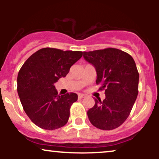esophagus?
Instances as JSON below:
<instances>
[{
  "instance_id": "34e87169",
  "label": "esophagus",
  "mask_w": 159,
  "mask_h": 159,
  "mask_svg": "<svg viewBox=\"0 0 159 159\" xmlns=\"http://www.w3.org/2000/svg\"><path fill=\"white\" fill-rule=\"evenodd\" d=\"M85 98V95L84 94H78V98L79 99H82V98Z\"/></svg>"
}]
</instances>
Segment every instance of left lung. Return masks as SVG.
Returning a JSON list of instances; mask_svg holds the SVG:
<instances>
[{"label":"left lung","instance_id":"8db88e82","mask_svg":"<svg viewBox=\"0 0 159 159\" xmlns=\"http://www.w3.org/2000/svg\"><path fill=\"white\" fill-rule=\"evenodd\" d=\"M84 58L95 67L96 84L105 90L103 101L95 98L87 111L90 123L102 130L121 125L130 114L138 93L139 73L132 57L117 48L84 52Z\"/></svg>","mask_w":159,"mask_h":159}]
</instances>
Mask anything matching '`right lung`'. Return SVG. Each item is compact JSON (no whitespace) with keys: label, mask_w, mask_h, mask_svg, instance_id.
<instances>
[{"label":"right lung","mask_w":159,"mask_h":159,"mask_svg":"<svg viewBox=\"0 0 159 159\" xmlns=\"http://www.w3.org/2000/svg\"><path fill=\"white\" fill-rule=\"evenodd\" d=\"M82 52L44 48L25 62L17 78V90L24 111L39 128L54 130L68 122L71 105L77 101L74 93L58 95L54 83L66 77Z\"/></svg>","instance_id":"obj_1"}]
</instances>
